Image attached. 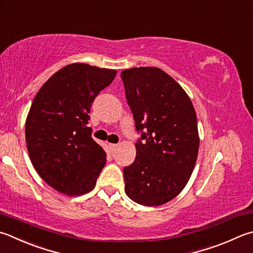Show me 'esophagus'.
<instances>
[{
  "mask_svg": "<svg viewBox=\"0 0 253 253\" xmlns=\"http://www.w3.org/2000/svg\"><path fill=\"white\" fill-rule=\"evenodd\" d=\"M118 144H113V143H110V144H109V147H110V151H111V153H113V152H116V150L118 149Z\"/></svg>",
  "mask_w": 253,
  "mask_h": 253,
  "instance_id": "34e87169",
  "label": "esophagus"
}]
</instances>
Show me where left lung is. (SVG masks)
Masks as SVG:
<instances>
[{
    "instance_id": "8db88e82",
    "label": "left lung",
    "mask_w": 253,
    "mask_h": 253,
    "mask_svg": "<svg viewBox=\"0 0 253 253\" xmlns=\"http://www.w3.org/2000/svg\"><path fill=\"white\" fill-rule=\"evenodd\" d=\"M121 78L142 132L134 163L123 169L126 194L143 206H160L182 192L194 170L199 149L196 112L185 90L160 68L126 69Z\"/></svg>"
}]
</instances>
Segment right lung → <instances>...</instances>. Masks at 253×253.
<instances>
[{
    "instance_id": "obj_1",
    "label": "right lung",
    "mask_w": 253,
    "mask_h": 253,
    "mask_svg": "<svg viewBox=\"0 0 253 253\" xmlns=\"http://www.w3.org/2000/svg\"><path fill=\"white\" fill-rule=\"evenodd\" d=\"M117 70L75 63L55 73L38 90L27 114L25 139L37 174L67 196L94 188L107 154L92 139L90 108Z\"/></svg>"
}]
</instances>
